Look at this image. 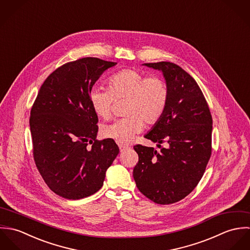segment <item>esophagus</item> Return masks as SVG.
Returning <instances> with one entry per match:
<instances>
[{"instance_id": "esophagus-1", "label": "esophagus", "mask_w": 250, "mask_h": 250, "mask_svg": "<svg viewBox=\"0 0 250 250\" xmlns=\"http://www.w3.org/2000/svg\"><path fill=\"white\" fill-rule=\"evenodd\" d=\"M118 146H119V150H120V152H123V151H125L126 149H128V146L123 145V144H119Z\"/></svg>"}]
</instances>
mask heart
<instances>
[{
    "mask_svg": "<svg viewBox=\"0 0 250 250\" xmlns=\"http://www.w3.org/2000/svg\"><path fill=\"white\" fill-rule=\"evenodd\" d=\"M169 88L160 76L146 77L136 69H123L107 80V89L93 87L89 102L94 112L107 119L111 115L114 100L127 99L125 114L102 128V136L120 144L129 143L146 125H155L163 117L168 103Z\"/></svg>",
    "mask_w": 250,
    "mask_h": 250,
    "instance_id": "heart-1",
    "label": "heart"
}]
</instances>
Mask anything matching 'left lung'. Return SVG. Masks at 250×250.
<instances>
[{"label": "left lung", "mask_w": 250, "mask_h": 250, "mask_svg": "<svg viewBox=\"0 0 250 250\" xmlns=\"http://www.w3.org/2000/svg\"><path fill=\"white\" fill-rule=\"evenodd\" d=\"M162 70L169 88L167 109L145 136L161 151L134 146L139 162L133 176L139 190L157 204L168 205L188 195L202 178L212 154L213 119L195 80L169 62L145 63ZM167 143L164 148L160 144Z\"/></svg>", "instance_id": "obj_1"}]
</instances>
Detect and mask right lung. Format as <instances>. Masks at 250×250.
<instances>
[{
	"label": "right lung",
	"instance_id": "add662e5",
	"mask_svg": "<svg viewBox=\"0 0 250 250\" xmlns=\"http://www.w3.org/2000/svg\"><path fill=\"white\" fill-rule=\"evenodd\" d=\"M115 64L91 57L66 62L47 77L33 104L30 127L36 168L50 189L63 198L81 199L99 190L119 153L113 140L96 139L98 116L89 102L93 84Z\"/></svg>",
	"mask_w": 250,
	"mask_h": 250
}]
</instances>
